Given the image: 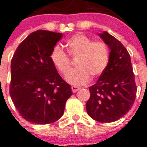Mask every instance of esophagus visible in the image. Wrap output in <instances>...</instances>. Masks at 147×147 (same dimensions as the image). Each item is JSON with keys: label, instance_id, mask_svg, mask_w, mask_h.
<instances>
[{"label": "esophagus", "instance_id": "1", "mask_svg": "<svg viewBox=\"0 0 147 147\" xmlns=\"http://www.w3.org/2000/svg\"><path fill=\"white\" fill-rule=\"evenodd\" d=\"M71 88H72V91L73 93H75V92H77L79 89H80V88H78L77 86H72L71 87Z\"/></svg>", "mask_w": 147, "mask_h": 147}]
</instances>
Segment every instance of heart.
Returning <instances> with one entry per match:
<instances>
[{
    "instance_id": "obj_1",
    "label": "heart",
    "mask_w": 147,
    "mask_h": 147,
    "mask_svg": "<svg viewBox=\"0 0 147 147\" xmlns=\"http://www.w3.org/2000/svg\"><path fill=\"white\" fill-rule=\"evenodd\" d=\"M67 52L71 58H76L77 68L66 75L65 80L73 86H80L89 81L90 78L100 76L109 61V49L105 43L94 41L87 36L77 34L65 42ZM51 62L58 72L65 75L70 68V59L59 45L54 47L50 55Z\"/></svg>"
}]
</instances>
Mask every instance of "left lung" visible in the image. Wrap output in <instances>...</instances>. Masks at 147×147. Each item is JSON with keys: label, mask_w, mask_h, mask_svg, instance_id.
Here are the masks:
<instances>
[{"label": "left lung", "mask_w": 147, "mask_h": 147, "mask_svg": "<svg viewBox=\"0 0 147 147\" xmlns=\"http://www.w3.org/2000/svg\"><path fill=\"white\" fill-rule=\"evenodd\" d=\"M99 35L111 50L109 61L96 83L89 87L86 111L96 121L113 122L131 109L137 86L127 49L107 31Z\"/></svg>", "instance_id": "1"}]
</instances>
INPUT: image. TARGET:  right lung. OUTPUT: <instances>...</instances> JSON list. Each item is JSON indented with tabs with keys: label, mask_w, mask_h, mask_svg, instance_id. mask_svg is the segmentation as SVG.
Here are the masks:
<instances>
[{
	"label": "right lung",
	"mask_w": 147,
	"mask_h": 147,
	"mask_svg": "<svg viewBox=\"0 0 147 147\" xmlns=\"http://www.w3.org/2000/svg\"><path fill=\"white\" fill-rule=\"evenodd\" d=\"M62 34L38 30L21 42L11 61L9 94L20 115L29 122L51 124L63 116L72 94L50 55Z\"/></svg>",
	"instance_id": "add662e5"
}]
</instances>
